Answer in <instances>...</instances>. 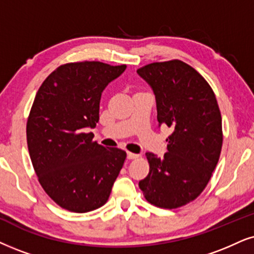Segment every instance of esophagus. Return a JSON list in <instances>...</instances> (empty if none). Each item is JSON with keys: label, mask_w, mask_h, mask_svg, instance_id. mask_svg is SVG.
I'll use <instances>...</instances> for the list:
<instances>
[{"label": "esophagus", "mask_w": 254, "mask_h": 254, "mask_svg": "<svg viewBox=\"0 0 254 254\" xmlns=\"http://www.w3.org/2000/svg\"><path fill=\"white\" fill-rule=\"evenodd\" d=\"M127 158H129V159H138V158H140V155H137V153H133V152H127Z\"/></svg>", "instance_id": "obj_1"}]
</instances>
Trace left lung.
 Masks as SVG:
<instances>
[{
	"label": "left lung",
	"mask_w": 254,
	"mask_h": 254,
	"mask_svg": "<svg viewBox=\"0 0 254 254\" xmlns=\"http://www.w3.org/2000/svg\"><path fill=\"white\" fill-rule=\"evenodd\" d=\"M153 89L159 124L171 127L168 152H147L150 171L139 189L150 204L177 208L193 201L212 177L223 146L221 115L212 88L179 60L153 62L137 70Z\"/></svg>",
	"instance_id": "obj_1"
}]
</instances>
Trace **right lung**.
<instances>
[{"instance_id":"add662e5","label":"right lung","mask_w":254,"mask_h":254,"mask_svg":"<svg viewBox=\"0 0 254 254\" xmlns=\"http://www.w3.org/2000/svg\"><path fill=\"white\" fill-rule=\"evenodd\" d=\"M127 65L98 61L65 63L44 79L27 122L29 155L46 193L64 210L103 206L127 152L104 147L88 132L99 120L102 91Z\"/></svg>"}]
</instances>
